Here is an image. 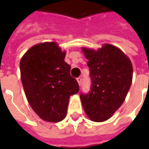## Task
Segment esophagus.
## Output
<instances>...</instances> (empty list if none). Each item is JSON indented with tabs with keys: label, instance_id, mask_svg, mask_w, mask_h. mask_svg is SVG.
Returning <instances> with one entry per match:
<instances>
[{
	"label": "esophagus",
	"instance_id": "obj_1",
	"mask_svg": "<svg viewBox=\"0 0 149 149\" xmlns=\"http://www.w3.org/2000/svg\"><path fill=\"white\" fill-rule=\"evenodd\" d=\"M77 82H78V84H79V85H81V81H82V80H81V77H78L77 79Z\"/></svg>",
	"mask_w": 149,
	"mask_h": 149
}]
</instances>
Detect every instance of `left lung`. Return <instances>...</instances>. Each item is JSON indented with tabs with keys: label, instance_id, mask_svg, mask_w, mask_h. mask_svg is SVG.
<instances>
[{
	"label": "left lung",
	"instance_id": "left-lung-1",
	"mask_svg": "<svg viewBox=\"0 0 149 149\" xmlns=\"http://www.w3.org/2000/svg\"><path fill=\"white\" fill-rule=\"evenodd\" d=\"M88 60L92 87L88 94H81L86 115L91 120L103 122L121 106L131 86L132 65L120 49L109 44L94 50L82 48Z\"/></svg>",
	"mask_w": 149,
	"mask_h": 149
}]
</instances>
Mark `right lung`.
<instances>
[{
	"label": "right lung",
	"mask_w": 149,
	"mask_h": 149,
	"mask_svg": "<svg viewBox=\"0 0 149 149\" xmlns=\"http://www.w3.org/2000/svg\"><path fill=\"white\" fill-rule=\"evenodd\" d=\"M66 52L56 42L31 47L20 61L21 82L32 109L48 122L61 121L67 114L69 97L79 92L77 80L65 61Z\"/></svg>",
	"instance_id": "obj_1"
}]
</instances>
